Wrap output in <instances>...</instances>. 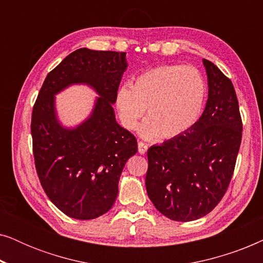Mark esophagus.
I'll return each instance as SVG.
<instances>
[{"mask_svg": "<svg viewBox=\"0 0 263 263\" xmlns=\"http://www.w3.org/2000/svg\"><path fill=\"white\" fill-rule=\"evenodd\" d=\"M138 148H139V153H140V154H145V153L147 152V148H148V146H147L145 142L140 141V142L138 143Z\"/></svg>", "mask_w": 263, "mask_h": 263, "instance_id": "obj_1", "label": "esophagus"}]
</instances>
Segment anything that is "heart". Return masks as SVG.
Wrapping results in <instances>:
<instances>
[{
  "mask_svg": "<svg viewBox=\"0 0 263 263\" xmlns=\"http://www.w3.org/2000/svg\"><path fill=\"white\" fill-rule=\"evenodd\" d=\"M206 81L197 68L165 64L139 75L134 84L122 86L116 95L118 116L124 128L134 130L147 106L148 117L140 134L170 139L192 128L206 99Z\"/></svg>",
  "mask_w": 263,
  "mask_h": 263,
  "instance_id": "b5f03b06",
  "label": "heart"
}]
</instances>
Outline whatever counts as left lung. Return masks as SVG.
Masks as SVG:
<instances>
[{
	"label": "left lung",
	"instance_id": "left-lung-1",
	"mask_svg": "<svg viewBox=\"0 0 263 263\" xmlns=\"http://www.w3.org/2000/svg\"><path fill=\"white\" fill-rule=\"evenodd\" d=\"M208 99L188 130L147 151L149 200L171 220L192 221L210 213L225 195L242 141V118L231 80L203 60Z\"/></svg>",
	"mask_w": 263,
	"mask_h": 263
}]
</instances>
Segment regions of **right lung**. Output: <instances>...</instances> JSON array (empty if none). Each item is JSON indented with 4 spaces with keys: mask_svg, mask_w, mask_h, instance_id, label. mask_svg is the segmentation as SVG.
Masks as SVG:
<instances>
[{
    "mask_svg": "<svg viewBox=\"0 0 263 263\" xmlns=\"http://www.w3.org/2000/svg\"><path fill=\"white\" fill-rule=\"evenodd\" d=\"M127 67L125 52L75 50L46 75L34 103L35 170L50 201L70 218L105 214L117 197L125 163L138 152L135 136L117 123L112 107ZM75 83L91 85L100 97L87 120L66 128L57 118L54 96Z\"/></svg>",
    "mask_w": 263,
    "mask_h": 263,
    "instance_id": "obj_1",
    "label": "right lung"
}]
</instances>
